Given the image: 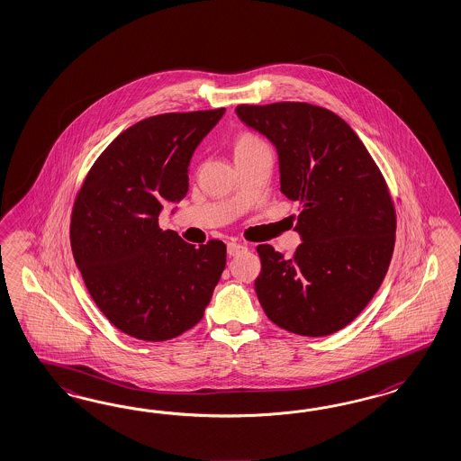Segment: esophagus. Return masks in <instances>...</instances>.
Segmentation results:
<instances>
[{"instance_id":"34e87169","label":"esophagus","mask_w":461,"mask_h":461,"mask_svg":"<svg viewBox=\"0 0 461 461\" xmlns=\"http://www.w3.org/2000/svg\"><path fill=\"white\" fill-rule=\"evenodd\" d=\"M246 250H248V246H244V244H237V242H229L227 244V254L229 256H237V254H242Z\"/></svg>"}]
</instances>
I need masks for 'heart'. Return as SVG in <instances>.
<instances>
[{
  "instance_id": "b5f03b06",
  "label": "heart",
  "mask_w": 461,
  "mask_h": 461,
  "mask_svg": "<svg viewBox=\"0 0 461 461\" xmlns=\"http://www.w3.org/2000/svg\"><path fill=\"white\" fill-rule=\"evenodd\" d=\"M263 146L266 145H264L263 141H261L258 136H254V134H250V132H244V134H240L236 140L234 153H236V155L249 153V151H254V149L263 148Z\"/></svg>"
}]
</instances>
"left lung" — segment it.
I'll list each match as a JSON object with an SVG mask.
<instances>
[{
    "instance_id": "8db88e82",
    "label": "left lung",
    "mask_w": 461,
    "mask_h": 461,
    "mask_svg": "<svg viewBox=\"0 0 461 461\" xmlns=\"http://www.w3.org/2000/svg\"><path fill=\"white\" fill-rule=\"evenodd\" d=\"M236 114L276 148L281 192L303 207L294 258L258 246V300L281 329L331 335L356 320L387 273L395 240L387 185L354 130L325 107L240 104Z\"/></svg>"
}]
</instances>
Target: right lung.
Listing matches in <instances>:
<instances>
[{
    "label": "right lung",
    "mask_w": 461,
    "mask_h": 461,
    "mask_svg": "<svg viewBox=\"0 0 461 461\" xmlns=\"http://www.w3.org/2000/svg\"><path fill=\"white\" fill-rule=\"evenodd\" d=\"M224 113H170L136 122L105 148L76 198V264L105 318L134 339L163 342L197 325L222 276V240L195 248L159 229L158 217L165 203L186 195L194 151Z\"/></svg>",
    "instance_id": "obj_1"
}]
</instances>
